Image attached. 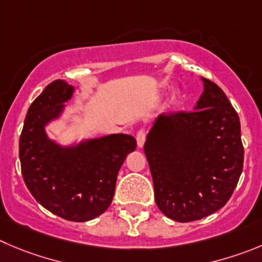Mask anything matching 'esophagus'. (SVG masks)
Returning a JSON list of instances; mask_svg holds the SVG:
<instances>
[{
	"instance_id": "34e87169",
	"label": "esophagus",
	"mask_w": 262,
	"mask_h": 262,
	"mask_svg": "<svg viewBox=\"0 0 262 262\" xmlns=\"http://www.w3.org/2000/svg\"><path fill=\"white\" fill-rule=\"evenodd\" d=\"M145 141H146V130L145 129H139L137 132V145L138 147H142L145 145Z\"/></svg>"
}]
</instances>
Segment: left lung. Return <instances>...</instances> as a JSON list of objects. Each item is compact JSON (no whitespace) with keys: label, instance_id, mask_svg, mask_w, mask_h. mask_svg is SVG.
<instances>
[{"label":"left lung","instance_id":"1","mask_svg":"<svg viewBox=\"0 0 262 262\" xmlns=\"http://www.w3.org/2000/svg\"><path fill=\"white\" fill-rule=\"evenodd\" d=\"M203 82L194 111L160 115L145 143L156 205L178 222L222 208L243 169L238 114L219 85Z\"/></svg>","mask_w":262,"mask_h":262}]
</instances>
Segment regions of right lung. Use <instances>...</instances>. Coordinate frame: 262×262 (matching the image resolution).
<instances>
[{
    "instance_id": "right-lung-1",
    "label": "right lung",
    "mask_w": 262,
    "mask_h": 262,
    "mask_svg": "<svg viewBox=\"0 0 262 262\" xmlns=\"http://www.w3.org/2000/svg\"><path fill=\"white\" fill-rule=\"evenodd\" d=\"M73 86L55 80L32 102L19 139L24 182L43 208L68 221L85 222L111 204L120 168L137 141L110 134L62 147L48 138L45 125L58 119Z\"/></svg>"
}]
</instances>
